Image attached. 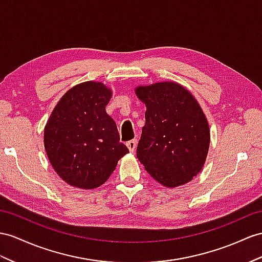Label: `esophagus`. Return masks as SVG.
Here are the masks:
<instances>
[{
  "label": "esophagus",
  "instance_id": "34e87169",
  "mask_svg": "<svg viewBox=\"0 0 262 262\" xmlns=\"http://www.w3.org/2000/svg\"><path fill=\"white\" fill-rule=\"evenodd\" d=\"M126 146L128 147V149H129L130 152H134V151H135V149H136V147H137V139L129 140V142L126 143Z\"/></svg>",
  "mask_w": 262,
  "mask_h": 262
}]
</instances>
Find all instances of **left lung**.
Here are the masks:
<instances>
[{
  "mask_svg": "<svg viewBox=\"0 0 262 262\" xmlns=\"http://www.w3.org/2000/svg\"><path fill=\"white\" fill-rule=\"evenodd\" d=\"M135 93L146 105L138 160L165 187L189 183L203 168L210 144L209 125L200 105L175 82L138 86Z\"/></svg>",
  "mask_w": 262,
  "mask_h": 262,
  "instance_id": "1",
  "label": "left lung"
}]
</instances>
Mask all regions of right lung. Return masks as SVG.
Instances as JSON below:
<instances>
[{"mask_svg":"<svg viewBox=\"0 0 262 262\" xmlns=\"http://www.w3.org/2000/svg\"><path fill=\"white\" fill-rule=\"evenodd\" d=\"M112 91L99 82L72 87L53 110L44 128L50 163L65 183L93 189L103 185L128 148L105 107Z\"/></svg>","mask_w":262,"mask_h":262,"instance_id":"right-lung-1","label":"right lung"}]
</instances>
